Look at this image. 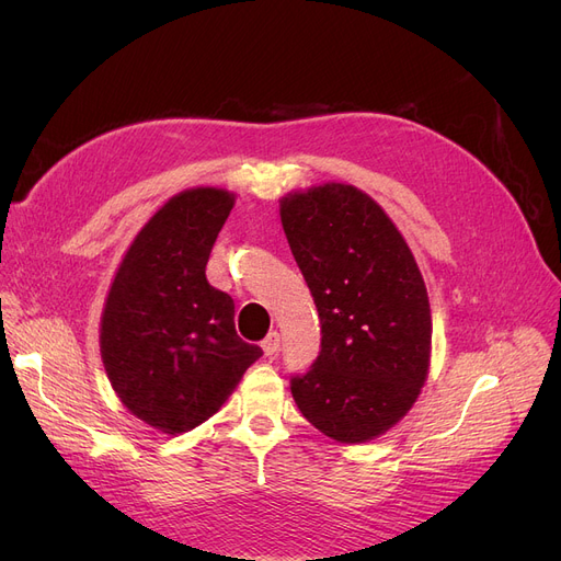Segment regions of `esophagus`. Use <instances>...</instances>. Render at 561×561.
I'll use <instances>...</instances> for the list:
<instances>
[{"label": "esophagus", "instance_id": "obj_1", "mask_svg": "<svg viewBox=\"0 0 561 561\" xmlns=\"http://www.w3.org/2000/svg\"><path fill=\"white\" fill-rule=\"evenodd\" d=\"M261 347H263V355L265 357H275L277 350H279V334L277 332H271L268 336H265L261 341Z\"/></svg>", "mask_w": 561, "mask_h": 561}]
</instances>
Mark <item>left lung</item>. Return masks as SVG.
Wrapping results in <instances>:
<instances>
[{
	"instance_id": "8db88e82",
	"label": "left lung",
	"mask_w": 561,
	"mask_h": 561,
	"mask_svg": "<svg viewBox=\"0 0 561 561\" xmlns=\"http://www.w3.org/2000/svg\"><path fill=\"white\" fill-rule=\"evenodd\" d=\"M282 227L320 318V355L290 379L302 416L339 444H366L414 407L432 357L419 263L381 206L328 182L279 199Z\"/></svg>"
}]
</instances>
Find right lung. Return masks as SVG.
<instances>
[{
  "mask_svg": "<svg viewBox=\"0 0 561 561\" xmlns=\"http://www.w3.org/2000/svg\"><path fill=\"white\" fill-rule=\"evenodd\" d=\"M236 195H172L127 248L108 286L100 352L115 396L163 434L209 421L263 355L233 328V300L206 282V261Z\"/></svg>",
  "mask_w": 561,
  "mask_h": 561,
  "instance_id": "1",
  "label": "right lung"
}]
</instances>
